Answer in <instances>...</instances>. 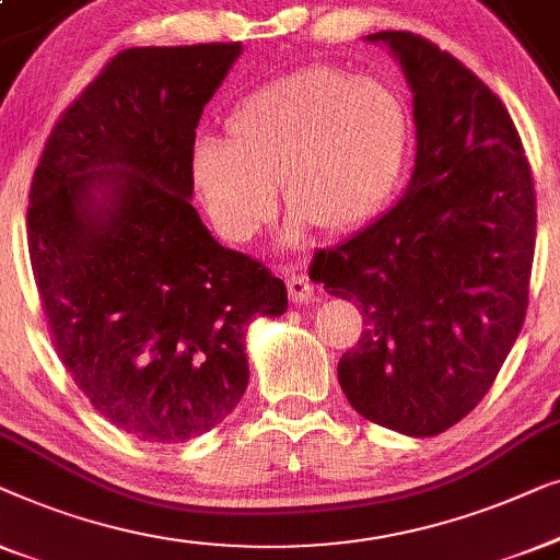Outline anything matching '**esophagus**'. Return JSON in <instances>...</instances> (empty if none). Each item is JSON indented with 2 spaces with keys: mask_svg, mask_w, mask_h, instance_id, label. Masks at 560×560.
Instances as JSON below:
<instances>
[{
  "mask_svg": "<svg viewBox=\"0 0 560 560\" xmlns=\"http://www.w3.org/2000/svg\"><path fill=\"white\" fill-rule=\"evenodd\" d=\"M287 289H289V299L294 304H306V302H312V296H314L312 281L306 277H299V273H291V277L287 279Z\"/></svg>",
  "mask_w": 560,
  "mask_h": 560,
  "instance_id": "34e87169",
  "label": "esophagus"
}]
</instances>
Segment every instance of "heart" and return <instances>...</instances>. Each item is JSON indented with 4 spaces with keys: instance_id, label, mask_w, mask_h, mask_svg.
I'll return each instance as SVG.
<instances>
[{
    "instance_id": "heart-1",
    "label": "heart",
    "mask_w": 560,
    "mask_h": 560,
    "mask_svg": "<svg viewBox=\"0 0 560 560\" xmlns=\"http://www.w3.org/2000/svg\"><path fill=\"white\" fill-rule=\"evenodd\" d=\"M228 139L205 137L192 179L212 223L246 243L291 205L289 241L317 223L348 233L388 208L404 177L411 119L404 98L373 78L306 66L243 96L225 119Z\"/></svg>"
}]
</instances>
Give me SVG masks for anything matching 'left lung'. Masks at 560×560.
I'll list each match as a JSON object with an SVG mask.
<instances>
[{
	"label": "left lung",
	"mask_w": 560,
	"mask_h": 560,
	"mask_svg": "<svg viewBox=\"0 0 560 560\" xmlns=\"http://www.w3.org/2000/svg\"><path fill=\"white\" fill-rule=\"evenodd\" d=\"M365 40L388 45L413 91V172L375 223L314 254L310 279L362 312L337 365L350 406L423 439L485 398L523 327L533 175L508 108L454 55L396 30Z\"/></svg>",
	"instance_id": "8db88e82"
}]
</instances>
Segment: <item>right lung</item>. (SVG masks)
Segmentation results:
<instances>
[{"mask_svg": "<svg viewBox=\"0 0 560 560\" xmlns=\"http://www.w3.org/2000/svg\"><path fill=\"white\" fill-rule=\"evenodd\" d=\"M241 43L131 47L47 137L27 208L30 264L62 365L141 441L218 427L248 385L246 329L287 287L223 248L192 208L195 129Z\"/></svg>", "mask_w": 560, "mask_h": 560, "instance_id": "obj_1", "label": "right lung"}]
</instances>
